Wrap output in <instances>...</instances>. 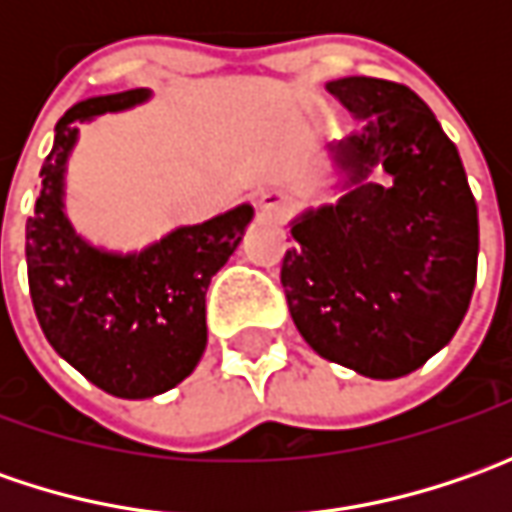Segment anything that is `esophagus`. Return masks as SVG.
I'll list each match as a JSON object with an SVG mask.
<instances>
[{
    "instance_id": "obj_1",
    "label": "esophagus",
    "mask_w": 512,
    "mask_h": 512,
    "mask_svg": "<svg viewBox=\"0 0 512 512\" xmlns=\"http://www.w3.org/2000/svg\"><path fill=\"white\" fill-rule=\"evenodd\" d=\"M259 210L262 213H270V216H282L290 210V196H287L285 190H262L259 193Z\"/></svg>"
}]
</instances>
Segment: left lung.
<instances>
[{
    "label": "left lung",
    "instance_id": "left-lung-1",
    "mask_svg": "<svg viewBox=\"0 0 512 512\" xmlns=\"http://www.w3.org/2000/svg\"><path fill=\"white\" fill-rule=\"evenodd\" d=\"M327 90L364 119L333 148L356 187L293 225L282 287L319 356L399 379L462 325L476 287L479 210L459 150L407 85L347 76ZM367 172H384L383 182L364 183Z\"/></svg>",
    "mask_w": 512,
    "mask_h": 512
}]
</instances>
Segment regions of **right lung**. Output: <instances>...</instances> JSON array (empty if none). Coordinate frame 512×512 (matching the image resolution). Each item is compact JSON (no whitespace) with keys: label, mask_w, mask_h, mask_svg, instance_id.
<instances>
[{"label":"right lung","mask_w":512,"mask_h":512,"mask_svg":"<svg viewBox=\"0 0 512 512\" xmlns=\"http://www.w3.org/2000/svg\"><path fill=\"white\" fill-rule=\"evenodd\" d=\"M148 99L122 90L85 99L56 122L42 193L25 225L30 302L50 347L119 399H148L182 382L207 344L205 293L242 242L253 207L179 227L142 253L116 256L76 236L62 210V173L76 122Z\"/></svg>","instance_id":"right-lung-1"}]
</instances>
